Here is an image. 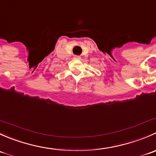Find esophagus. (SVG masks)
<instances>
[{"instance_id":"esophagus-1","label":"esophagus","mask_w":156,"mask_h":156,"mask_svg":"<svg viewBox=\"0 0 156 156\" xmlns=\"http://www.w3.org/2000/svg\"><path fill=\"white\" fill-rule=\"evenodd\" d=\"M74 59H80L81 57L79 56H74Z\"/></svg>"}]
</instances>
